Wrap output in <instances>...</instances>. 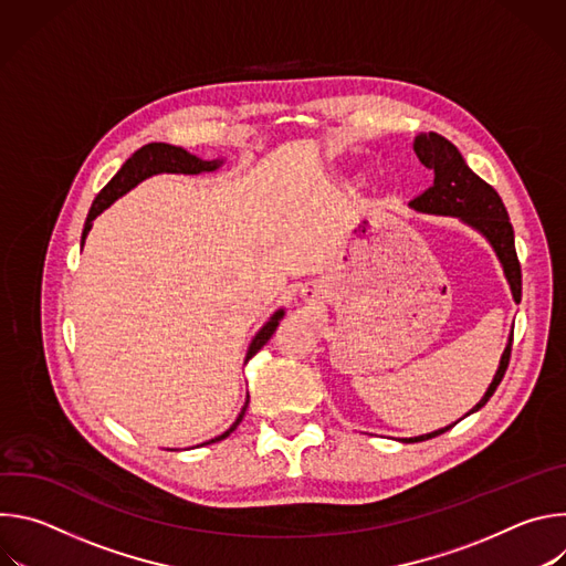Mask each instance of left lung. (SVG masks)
<instances>
[{"instance_id": "1", "label": "left lung", "mask_w": 566, "mask_h": 566, "mask_svg": "<svg viewBox=\"0 0 566 566\" xmlns=\"http://www.w3.org/2000/svg\"><path fill=\"white\" fill-rule=\"evenodd\" d=\"M415 151H417L421 164L434 172V184L421 197L410 201V208H415L417 212H426V214L457 217L465 226L474 228L479 234L486 237V241L493 247V251H495V255H497V260L504 269V275L509 280L513 300L520 304V300H522V269H520V260H517V253H515V232H513V226L509 221V212H506V206H504L502 197L495 192L493 186H489L486 181L479 179L468 168L461 151L448 138H443L434 132L419 134L415 138ZM511 345H513V334H511L509 345L502 354V360H500V367L495 371L493 382L489 385L486 394L481 396V400L468 415L481 410L489 402V398L495 394V389L502 382V378L506 374V367H509ZM452 426H446V428L434 430L430 434L400 439V441L402 443L426 441V439H432V437H439V434L448 432Z\"/></svg>"}]
</instances>
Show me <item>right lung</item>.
<instances>
[{
	"label": "right lung",
	"mask_w": 566,
	"mask_h": 566,
	"mask_svg": "<svg viewBox=\"0 0 566 566\" xmlns=\"http://www.w3.org/2000/svg\"><path fill=\"white\" fill-rule=\"evenodd\" d=\"M221 166H223V158L203 160V158L186 151L184 147H177V145H170V143H149V145H143L140 149H136L125 160L123 168L114 175V179L94 199V203L90 208V214H87V221H85V228H83V239H80V247H85V239H87V234H90V230L94 226V219L103 210H107L116 199H120L132 188H136L140 181H145V179H149L154 175H203V172H214ZM282 317H284V308H277L269 317L266 325L251 340L249 352H247V360H251L271 340V336L275 334ZM247 408H249V400L244 402V408H241V412L234 419V423L223 434H219V437H214V439H210V441H206L201 446H208V443H214V441H221V439L230 437L237 430V426L241 423V419H244Z\"/></svg>",
	"instance_id": "obj_1"
}]
</instances>
